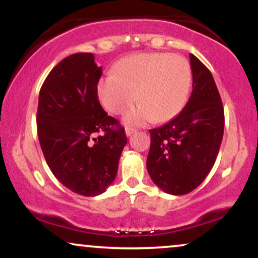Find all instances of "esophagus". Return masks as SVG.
<instances>
[{
  "mask_svg": "<svg viewBox=\"0 0 258 258\" xmlns=\"http://www.w3.org/2000/svg\"><path fill=\"white\" fill-rule=\"evenodd\" d=\"M136 131H137V130L133 128V127H126V130H125V132H126V136H127V137H130V136H132L133 133H135Z\"/></svg>",
  "mask_w": 258,
  "mask_h": 258,
  "instance_id": "esophagus-1",
  "label": "esophagus"
}]
</instances>
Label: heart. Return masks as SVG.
Here are the masks:
<instances>
[{
    "label": "heart",
    "mask_w": 258,
    "mask_h": 258,
    "mask_svg": "<svg viewBox=\"0 0 258 258\" xmlns=\"http://www.w3.org/2000/svg\"><path fill=\"white\" fill-rule=\"evenodd\" d=\"M114 74L99 80L97 96L106 111L119 115L139 102L123 117L127 125L166 122L182 111L191 88V67L172 53H139L115 65Z\"/></svg>",
    "instance_id": "1"
}]
</instances>
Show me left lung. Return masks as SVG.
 Segmentation results:
<instances>
[{
    "label": "left lung",
    "mask_w": 258,
    "mask_h": 258,
    "mask_svg": "<svg viewBox=\"0 0 258 258\" xmlns=\"http://www.w3.org/2000/svg\"><path fill=\"white\" fill-rule=\"evenodd\" d=\"M193 91L183 110L166 125L150 130L147 170L165 193H190L214 166L224 131V110L212 74L194 54Z\"/></svg>",
    "instance_id": "obj_1"
}]
</instances>
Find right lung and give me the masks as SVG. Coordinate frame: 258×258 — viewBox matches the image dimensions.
Returning a JSON list of instances; mask_svg holds the SVG:
<instances>
[{
	"label": "right lung",
	"mask_w": 258,
	"mask_h": 258,
	"mask_svg": "<svg viewBox=\"0 0 258 258\" xmlns=\"http://www.w3.org/2000/svg\"><path fill=\"white\" fill-rule=\"evenodd\" d=\"M100 76L92 53H76L53 68L38 97L37 135L47 165L84 197L102 194L114 182L127 143L125 128L98 100Z\"/></svg>",
	"instance_id": "obj_1"
}]
</instances>
